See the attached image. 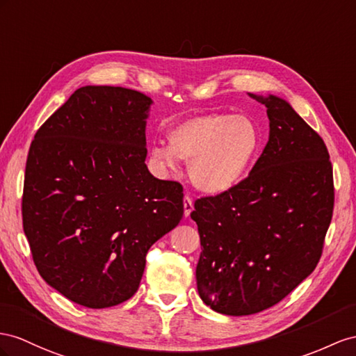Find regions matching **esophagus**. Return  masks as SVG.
I'll list each match as a JSON object with an SVG mask.
<instances>
[{
    "label": "esophagus",
    "instance_id": "obj_1",
    "mask_svg": "<svg viewBox=\"0 0 356 356\" xmlns=\"http://www.w3.org/2000/svg\"><path fill=\"white\" fill-rule=\"evenodd\" d=\"M193 209H194L193 200H191L189 195H185V198H184V215L188 218L191 215V212H193Z\"/></svg>",
    "mask_w": 356,
    "mask_h": 356
}]
</instances>
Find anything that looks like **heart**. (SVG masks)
Masks as SVG:
<instances>
[{
  "label": "heart",
  "instance_id": "obj_1",
  "mask_svg": "<svg viewBox=\"0 0 356 356\" xmlns=\"http://www.w3.org/2000/svg\"><path fill=\"white\" fill-rule=\"evenodd\" d=\"M170 144L158 143L150 158L162 171H176L179 159L189 163L193 185L209 195L232 189L247 171L259 147V129L251 118L204 114L170 131Z\"/></svg>",
  "mask_w": 356,
  "mask_h": 356
}]
</instances>
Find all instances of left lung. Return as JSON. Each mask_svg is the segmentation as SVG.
Returning a JSON list of instances; mask_svg holds the SVG:
<instances>
[{"instance_id":"left-lung-1","label":"left lung","mask_w":356,"mask_h":356,"mask_svg":"<svg viewBox=\"0 0 356 356\" xmlns=\"http://www.w3.org/2000/svg\"><path fill=\"white\" fill-rule=\"evenodd\" d=\"M250 96L268 108L269 141L247 179L198 198L191 213L200 298L227 316L260 313L296 289L321 260L334 211L323 140L287 100Z\"/></svg>"}]
</instances>
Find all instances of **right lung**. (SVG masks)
<instances>
[{"label": "right lung", "mask_w": 356, "mask_h": 356, "mask_svg": "<svg viewBox=\"0 0 356 356\" xmlns=\"http://www.w3.org/2000/svg\"><path fill=\"white\" fill-rule=\"evenodd\" d=\"M153 100L78 88L35 132L22 222L40 277L72 302L106 308L134 296L145 254L184 216V188L145 165Z\"/></svg>", "instance_id": "obj_1"}]
</instances>
